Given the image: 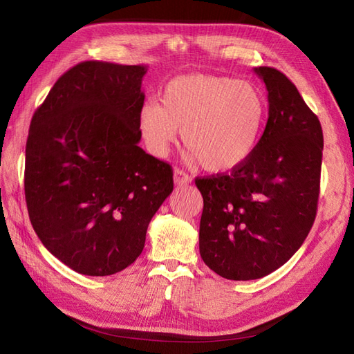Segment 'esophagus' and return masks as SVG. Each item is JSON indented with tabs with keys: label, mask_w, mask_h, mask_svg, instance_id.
<instances>
[{
	"label": "esophagus",
	"mask_w": 354,
	"mask_h": 354,
	"mask_svg": "<svg viewBox=\"0 0 354 354\" xmlns=\"http://www.w3.org/2000/svg\"><path fill=\"white\" fill-rule=\"evenodd\" d=\"M190 181H192L190 176L186 174L185 171H181V169H176L174 171V183L177 186H187Z\"/></svg>",
	"instance_id": "34e87169"
}]
</instances>
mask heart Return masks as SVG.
<instances>
[{
	"label": "heart",
	"instance_id": "1",
	"mask_svg": "<svg viewBox=\"0 0 354 354\" xmlns=\"http://www.w3.org/2000/svg\"><path fill=\"white\" fill-rule=\"evenodd\" d=\"M266 113V97L254 84L190 73L167 84L162 104H143L138 127L152 155L165 158L183 131L192 160L209 173H226L252 155Z\"/></svg>",
	"mask_w": 354,
	"mask_h": 354
}]
</instances>
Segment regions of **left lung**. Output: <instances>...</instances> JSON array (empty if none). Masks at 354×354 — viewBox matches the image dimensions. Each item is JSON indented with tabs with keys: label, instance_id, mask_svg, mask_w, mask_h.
<instances>
[{
	"label": "left lung",
	"instance_id": "left-lung-1",
	"mask_svg": "<svg viewBox=\"0 0 354 354\" xmlns=\"http://www.w3.org/2000/svg\"><path fill=\"white\" fill-rule=\"evenodd\" d=\"M269 120L252 155L230 174L196 178L203 198L199 252L212 272L252 281L279 269L303 245L319 199L324 134L282 72L260 66Z\"/></svg>",
	"mask_w": 354,
	"mask_h": 354
}]
</instances>
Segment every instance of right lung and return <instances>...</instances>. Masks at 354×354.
<instances>
[{
	"label": "right lung",
	"mask_w": 354,
	"mask_h": 354,
	"mask_svg": "<svg viewBox=\"0 0 354 354\" xmlns=\"http://www.w3.org/2000/svg\"><path fill=\"white\" fill-rule=\"evenodd\" d=\"M145 65L82 62L32 116L25 198L46 248L72 270L109 276L145 248L173 169L138 146Z\"/></svg>",
	"instance_id": "obj_1"
}]
</instances>
